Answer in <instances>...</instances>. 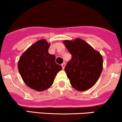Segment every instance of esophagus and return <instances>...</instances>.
<instances>
[{"label":"esophagus","mask_w":122,"mask_h":122,"mask_svg":"<svg viewBox=\"0 0 122 122\" xmlns=\"http://www.w3.org/2000/svg\"><path fill=\"white\" fill-rule=\"evenodd\" d=\"M61 66H62V69H64L65 67H66V63H65V62H63V63H62V64H61Z\"/></svg>","instance_id":"34e87169"}]
</instances>
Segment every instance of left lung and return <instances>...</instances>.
<instances>
[{
    "label": "left lung",
    "mask_w": 122,
    "mask_h": 122,
    "mask_svg": "<svg viewBox=\"0 0 122 122\" xmlns=\"http://www.w3.org/2000/svg\"><path fill=\"white\" fill-rule=\"evenodd\" d=\"M63 43L72 55L64 69L70 84L80 92L87 90L96 83L102 74V55L80 38L65 40Z\"/></svg>",
    "instance_id": "1"
}]
</instances>
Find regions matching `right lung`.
<instances>
[{
	"label": "right lung",
	"instance_id": "1",
	"mask_svg": "<svg viewBox=\"0 0 122 122\" xmlns=\"http://www.w3.org/2000/svg\"><path fill=\"white\" fill-rule=\"evenodd\" d=\"M50 44L41 39L22 54L18 64L22 78L30 88L42 92L53 84L62 67L55 62V56L48 52Z\"/></svg>",
	"mask_w": 122,
	"mask_h": 122
}]
</instances>
